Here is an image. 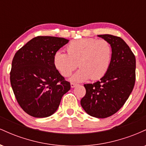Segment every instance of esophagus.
<instances>
[{"mask_svg": "<svg viewBox=\"0 0 146 146\" xmlns=\"http://www.w3.org/2000/svg\"><path fill=\"white\" fill-rule=\"evenodd\" d=\"M77 85H78V84H75V83H73V82H71V88H74V87L76 86Z\"/></svg>", "mask_w": 146, "mask_h": 146, "instance_id": "34e87169", "label": "esophagus"}]
</instances>
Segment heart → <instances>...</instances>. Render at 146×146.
Instances as JSON below:
<instances>
[{
  "mask_svg": "<svg viewBox=\"0 0 146 146\" xmlns=\"http://www.w3.org/2000/svg\"><path fill=\"white\" fill-rule=\"evenodd\" d=\"M67 54L57 51L53 61L55 66L64 77L71 75V80L82 82L90 79L98 80L109 69L113 57V48L109 42L95 38H82L71 41L66 46Z\"/></svg>",
  "mask_w": 146,
  "mask_h": 146,
  "instance_id": "b5f03b06",
  "label": "heart"
}]
</instances>
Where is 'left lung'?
Returning <instances> with one entry per match:
<instances>
[{
    "mask_svg": "<svg viewBox=\"0 0 146 146\" xmlns=\"http://www.w3.org/2000/svg\"><path fill=\"white\" fill-rule=\"evenodd\" d=\"M98 36L111 44V63L100 81L84 85L86 94L80 103L90 116L106 118L116 113L132 93L136 79V59L128 45L120 37L109 34Z\"/></svg>",
    "mask_w": 146,
    "mask_h": 146,
    "instance_id": "obj_1",
    "label": "left lung"
}]
</instances>
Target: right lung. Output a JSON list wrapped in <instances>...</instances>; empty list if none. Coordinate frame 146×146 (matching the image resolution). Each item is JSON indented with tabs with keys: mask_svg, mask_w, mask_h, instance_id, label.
Masks as SVG:
<instances>
[{
	"mask_svg": "<svg viewBox=\"0 0 146 146\" xmlns=\"http://www.w3.org/2000/svg\"><path fill=\"white\" fill-rule=\"evenodd\" d=\"M68 42L64 38L37 36L15 54L10 82L18 104L28 115L38 118L51 116L71 88L53 61L55 53Z\"/></svg>",
	"mask_w": 146,
	"mask_h": 146,
	"instance_id": "obj_1",
	"label": "right lung"
}]
</instances>
